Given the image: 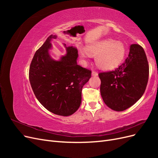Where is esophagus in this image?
Returning <instances> with one entry per match:
<instances>
[{
	"label": "esophagus",
	"mask_w": 158,
	"mask_h": 158,
	"mask_svg": "<svg viewBox=\"0 0 158 158\" xmlns=\"http://www.w3.org/2000/svg\"><path fill=\"white\" fill-rule=\"evenodd\" d=\"M92 76H97L98 75V73H97V72H95V71H92Z\"/></svg>",
	"instance_id": "1"
}]
</instances>
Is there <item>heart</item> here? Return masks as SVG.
<instances>
[{"instance_id": "heart-1", "label": "heart", "mask_w": 158, "mask_h": 158, "mask_svg": "<svg viewBox=\"0 0 158 158\" xmlns=\"http://www.w3.org/2000/svg\"><path fill=\"white\" fill-rule=\"evenodd\" d=\"M126 49L121 41L111 38L99 40L85 47H79L78 53L81 58L86 59L91 55H95V63L103 70H111L121 63L125 58Z\"/></svg>"}]
</instances>
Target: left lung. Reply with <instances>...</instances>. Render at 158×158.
Segmentation results:
<instances>
[{
    "instance_id": "8db88e82",
    "label": "left lung",
    "mask_w": 158,
    "mask_h": 158,
    "mask_svg": "<svg viewBox=\"0 0 158 158\" xmlns=\"http://www.w3.org/2000/svg\"><path fill=\"white\" fill-rule=\"evenodd\" d=\"M99 77L102 99L110 109L123 111L131 107L144 94L149 77L144 50L131 45L125 62L114 70L99 73Z\"/></svg>"
}]
</instances>
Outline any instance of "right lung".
<instances>
[{"mask_svg": "<svg viewBox=\"0 0 158 158\" xmlns=\"http://www.w3.org/2000/svg\"><path fill=\"white\" fill-rule=\"evenodd\" d=\"M51 35L33 56L29 78L38 101L50 112L61 116L74 113L82 102V89L91 78L92 72L77 64L78 50L66 47V54L56 60L49 55Z\"/></svg>", "mask_w": 158, "mask_h": 158, "instance_id": "add662e5", "label": "right lung"}]
</instances>
